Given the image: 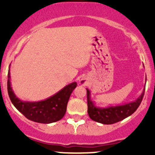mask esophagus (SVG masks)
I'll return each instance as SVG.
<instances>
[{"instance_id": "esophagus-1", "label": "esophagus", "mask_w": 155, "mask_h": 155, "mask_svg": "<svg viewBox=\"0 0 155 155\" xmlns=\"http://www.w3.org/2000/svg\"><path fill=\"white\" fill-rule=\"evenodd\" d=\"M79 82H80V84L82 85H85L87 84V81L85 79H82L80 81H79Z\"/></svg>"}]
</instances>
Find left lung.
<instances>
[{"label":"left lung","instance_id":"8db88e82","mask_svg":"<svg viewBox=\"0 0 155 155\" xmlns=\"http://www.w3.org/2000/svg\"><path fill=\"white\" fill-rule=\"evenodd\" d=\"M146 81V79H145ZM145 87L141 95L135 101L129 103L116 106H107L105 107H98L91 98V91L87 90V103H88V114L92 120L102 124H113L120 122L128 117L137 110L142 102L145 94Z\"/></svg>","mask_w":155,"mask_h":155}]
</instances>
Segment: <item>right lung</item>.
Listing matches in <instances>:
<instances>
[{"mask_svg":"<svg viewBox=\"0 0 155 155\" xmlns=\"http://www.w3.org/2000/svg\"><path fill=\"white\" fill-rule=\"evenodd\" d=\"M7 79V91L12 104L27 119L40 124H51L64 117L70 94L77 85L72 82L51 97L38 101H22L15 94L10 82V67Z\"/></svg>","mask_w":155,"mask_h":155,"instance_id":"1","label":"right lung"}]
</instances>
